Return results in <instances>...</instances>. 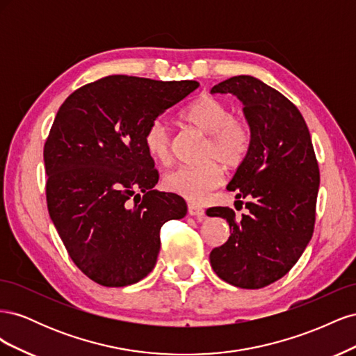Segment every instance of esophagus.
Here are the masks:
<instances>
[{"label":"esophagus","instance_id":"obj_1","mask_svg":"<svg viewBox=\"0 0 356 356\" xmlns=\"http://www.w3.org/2000/svg\"><path fill=\"white\" fill-rule=\"evenodd\" d=\"M188 213L191 215V217H196L199 221H202L204 218L203 208L197 207V204H195V203H188Z\"/></svg>","mask_w":356,"mask_h":356}]
</instances>
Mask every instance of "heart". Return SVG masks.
<instances>
[{
	"instance_id": "1",
	"label": "heart",
	"mask_w": 356,
	"mask_h": 356,
	"mask_svg": "<svg viewBox=\"0 0 356 356\" xmlns=\"http://www.w3.org/2000/svg\"><path fill=\"white\" fill-rule=\"evenodd\" d=\"M181 118L188 126L208 136L204 159L211 160L199 166H178L163 177V187L190 202H200L209 191L217 188L222 179V168H238L250 153L252 134L242 118L233 117L229 104L211 95H202L187 105ZM170 131L163 118H156L144 134L147 153L160 165H168L172 159Z\"/></svg>"
}]
</instances>
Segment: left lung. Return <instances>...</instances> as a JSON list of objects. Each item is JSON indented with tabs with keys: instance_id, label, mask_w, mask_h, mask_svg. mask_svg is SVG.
<instances>
[{
	"instance_id": "left-lung-1",
	"label": "left lung",
	"mask_w": 356,
	"mask_h": 356,
	"mask_svg": "<svg viewBox=\"0 0 356 356\" xmlns=\"http://www.w3.org/2000/svg\"><path fill=\"white\" fill-rule=\"evenodd\" d=\"M211 93L238 96L252 134L250 153L227 186L238 191L236 199H246L248 213L236 220L230 208L207 212L230 227L229 241L209 254L211 266L234 286L263 288L291 270L314 234L319 188L314 145L297 106L261 80L236 75Z\"/></svg>"
}]
</instances>
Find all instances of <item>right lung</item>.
I'll use <instances>...</instances> for the list:
<instances>
[{
  "instance_id": "right-lung-1",
  "label": "right lung",
  "mask_w": 356,
  "mask_h": 356,
  "mask_svg": "<svg viewBox=\"0 0 356 356\" xmlns=\"http://www.w3.org/2000/svg\"><path fill=\"white\" fill-rule=\"evenodd\" d=\"M197 88L108 75L60 105L44 145L47 208L71 260L96 284L141 281L156 266L161 225L186 217L184 199L154 190L144 134Z\"/></svg>"
}]
</instances>
